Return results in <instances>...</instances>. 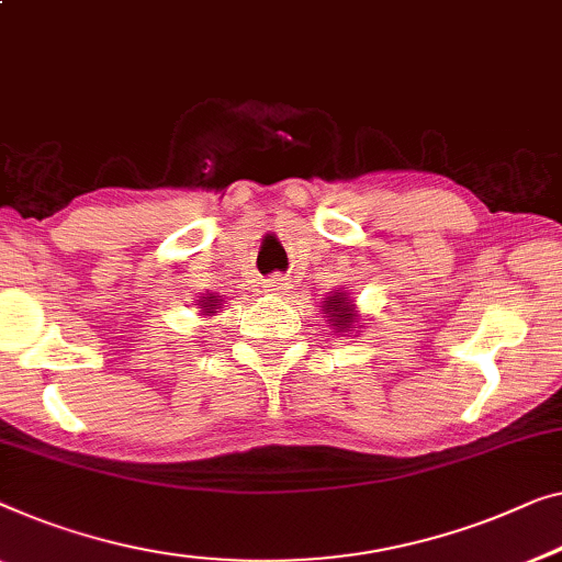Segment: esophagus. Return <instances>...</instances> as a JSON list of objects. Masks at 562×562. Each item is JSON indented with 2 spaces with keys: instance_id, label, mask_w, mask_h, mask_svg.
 <instances>
[{
  "instance_id": "esophagus-1",
  "label": "esophagus",
  "mask_w": 562,
  "mask_h": 562,
  "mask_svg": "<svg viewBox=\"0 0 562 562\" xmlns=\"http://www.w3.org/2000/svg\"><path fill=\"white\" fill-rule=\"evenodd\" d=\"M263 289L268 294H283V291L289 289V279H283V276H271V279H266Z\"/></svg>"
}]
</instances>
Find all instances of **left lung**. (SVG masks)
<instances>
[{"instance_id":"left-lung-1","label":"left lung","mask_w":562,"mask_h":562,"mask_svg":"<svg viewBox=\"0 0 562 562\" xmlns=\"http://www.w3.org/2000/svg\"><path fill=\"white\" fill-rule=\"evenodd\" d=\"M324 308H327V314L331 312V316H335V327L339 324V331L347 329L349 322H352V308H349V299L345 294L329 296L327 301H324Z\"/></svg>"}]
</instances>
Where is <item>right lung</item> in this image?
<instances>
[{"mask_svg":"<svg viewBox=\"0 0 562 562\" xmlns=\"http://www.w3.org/2000/svg\"><path fill=\"white\" fill-rule=\"evenodd\" d=\"M217 304H221V299H215V296H202V304H200V308L205 314H213L215 308H217Z\"/></svg>","mask_w":562,"mask_h":562,"instance_id":"add662e5","label":"right lung"}]
</instances>
